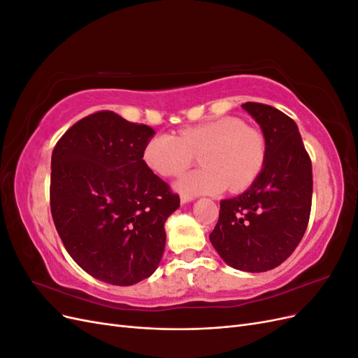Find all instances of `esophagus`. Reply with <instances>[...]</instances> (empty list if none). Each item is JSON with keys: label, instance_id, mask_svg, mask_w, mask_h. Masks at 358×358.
Segmentation results:
<instances>
[{"label": "esophagus", "instance_id": "esophagus-1", "mask_svg": "<svg viewBox=\"0 0 358 358\" xmlns=\"http://www.w3.org/2000/svg\"><path fill=\"white\" fill-rule=\"evenodd\" d=\"M194 200V196H189V194H182L180 196V203H189Z\"/></svg>", "mask_w": 358, "mask_h": 358}]
</instances>
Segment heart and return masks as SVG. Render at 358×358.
Returning a JSON list of instances; mask_svg holds the SVG:
<instances>
[{
  "label": "heart",
  "mask_w": 358,
  "mask_h": 358,
  "mask_svg": "<svg viewBox=\"0 0 358 358\" xmlns=\"http://www.w3.org/2000/svg\"><path fill=\"white\" fill-rule=\"evenodd\" d=\"M196 155L203 167L183 176L178 182L179 191L212 194L227 187L241 191L251 185L264 166L266 140L258 129L227 116L183 128L179 136H154L143 149L146 166L164 178L180 176Z\"/></svg>",
  "instance_id": "obj_1"
}]
</instances>
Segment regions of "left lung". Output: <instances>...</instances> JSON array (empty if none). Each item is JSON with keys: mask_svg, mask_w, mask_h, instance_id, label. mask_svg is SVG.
Returning <instances> with one entry per match:
<instances>
[{"mask_svg": "<svg viewBox=\"0 0 358 358\" xmlns=\"http://www.w3.org/2000/svg\"><path fill=\"white\" fill-rule=\"evenodd\" d=\"M263 129L264 166L251 188L220 203L209 239L224 262L243 272H267L294 252L312 206V162L296 122L272 106L242 104Z\"/></svg>", "mask_w": 358, "mask_h": 358, "instance_id": "8db88e82", "label": "left lung"}]
</instances>
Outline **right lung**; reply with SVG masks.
<instances>
[{"label": "right lung", "instance_id": "obj_1", "mask_svg": "<svg viewBox=\"0 0 358 358\" xmlns=\"http://www.w3.org/2000/svg\"><path fill=\"white\" fill-rule=\"evenodd\" d=\"M154 129L110 110L70 127L52 152L50 212L70 257L86 273L128 287L149 278L166 246L179 196L150 170Z\"/></svg>", "mask_w": 358, "mask_h": 358}]
</instances>
